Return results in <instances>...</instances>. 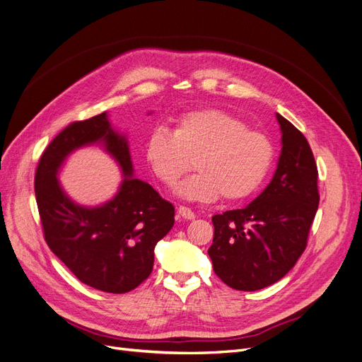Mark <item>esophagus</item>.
Masks as SVG:
<instances>
[{"label": "esophagus", "mask_w": 362, "mask_h": 362, "mask_svg": "<svg viewBox=\"0 0 362 362\" xmlns=\"http://www.w3.org/2000/svg\"><path fill=\"white\" fill-rule=\"evenodd\" d=\"M177 214L182 217V218H186V220H192L195 218V213L186 206H180L179 210H177Z\"/></svg>", "instance_id": "1"}]
</instances>
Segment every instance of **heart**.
Segmentation results:
<instances>
[{"label":"heart","instance_id":"heart-1","mask_svg":"<svg viewBox=\"0 0 362 362\" xmlns=\"http://www.w3.org/2000/svg\"><path fill=\"white\" fill-rule=\"evenodd\" d=\"M145 161L153 177L173 187L191 170L177 194L189 201L211 202L220 195L226 202L253 197L274 164V145L262 132L248 130L240 118L217 109L182 115L171 134L153 132L145 144Z\"/></svg>","mask_w":362,"mask_h":362}]
</instances>
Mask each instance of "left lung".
<instances>
[{"label":"left lung","mask_w":362,"mask_h":362,"mask_svg":"<svg viewBox=\"0 0 362 362\" xmlns=\"http://www.w3.org/2000/svg\"><path fill=\"white\" fill-rule=\"evenodd\" d=\"M276 118L282 151L274 179L245 209L211 217L213 269L235 290H260L284 276L305 251L318 210V168L309 142L288 119Z\"/></svg>","instance_id":"left-lung-1"}]
</instances>
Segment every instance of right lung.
<instances>
[{"instance_id": "right-lung-1", "label": "right lung", "mask_w": 362, "mask_h": 362, "mask_svg": "<svg viewBox=\"0 0 362 362\" xmlns=\"http://www.w3.org/2000/svg\"><path fill=\"white\" fill-rule=\"evenodd\" d=\"M94 141L105 142L128 177L112 202L84 209L63 194L55 175L71 150ZM132 173L127 142L111 129L106 112L71 122L45 148L35 171L47 245L84 284L114 294L134 290L151 275L153 248L175 225V206Z\"/></svg>"}]
</instances>
